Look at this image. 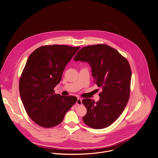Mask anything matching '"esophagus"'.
Segmentation results:
<instances>
[{
    "label": "esophagus",
    "mask_w": 158,
    "mask_h": 158,
    "mask_svg": "<svg viewBox=\"0 0 158 158\" xmlns=\"http://www.w3.org/2000/svg\"><path fill=\"white\" fill-rule=\"evenodd\" d=\"M76 104L77 105H81L82 104V100L81 98H78L76 102Z\"/></svg>",
    "instance_id": "34e87169"
}]
</instances>
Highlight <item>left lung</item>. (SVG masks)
<instances>
[{
  "instance_id": "obj_1",
  "label": "left lung",
  "mask_w": 158,
  "mask_h": 158,
  "mask_svg": "<svg viewBox=\"0 0 158 158\" xmlns=\"http://www.w3.org/2000/svg\"><path fill=\"white\" fill-rule=\"evenodd\" d=\"M74 60L87 62L94 83L102 88L97 102L88 98L82 101L87 109L83 122L93 129L106 128L118 119L128 102L131 77L129 63L118 51L104 44L82 48Z\"/></svg>"
}]
</instances>
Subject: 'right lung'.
<instances>
[{"label":"right lung","mask_w":158,"mask_h":158,"mask_svg":"<svg viewBox=\"0 0 158 158\" xmlns=\"http://www.w3.org/2000/svg\"><path fill=\"white\" fill-rule=\"evenodd\" d=\"M80 46L46 45L29 56L19 80V92L25 110L39 126L50 128L60 124L77 100L73 96L55 94L63 71Z\"/></svg>","instance_id":"add662e5"}]
</instances>
